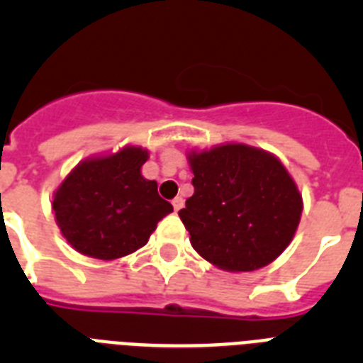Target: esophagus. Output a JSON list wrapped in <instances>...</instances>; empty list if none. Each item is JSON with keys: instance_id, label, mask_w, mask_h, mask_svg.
<instances>
[{"instance_id": "1", "label": "esophagus", "mask_w": 363, "mask_h": 363, "mask_svg": "<svg viewBox=\"0 0 363 363\" xmlns=\"http://www.w3.org/2000/svg\"><path fill=\"white\" fill-rule=\"evenodd\" d=\"M172 207H174V211L178 213V211L184 207V198H174V200H172Z\"/></svg>"}]
</instances>
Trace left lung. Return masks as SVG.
I'll use <instances>...</instances> for the list:
<instances>
[{"label": "left lung", "mask_w": 363, "mask_h": 363, "mask_svg": "<svg viewBox=\"0 0 363 363\" xmlns=\"http://www.w3.org/2000/svg\"><path fill=\"white\" fill-rule=\"evenodd\" d=\"M187 160L194 194L178 214L192 249L229 272L274 262L294 238L303 209L284 163L245 143L192 149Z\"/></svg>", "instance_id": "1"}]
</instances>
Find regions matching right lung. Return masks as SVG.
Wrapping results in <instances>:
<instances>
[{
	"instance_id": "add662e5",
	"label": "right lung",
	"mask_w": 363,
	"mask_h": 363,
	"mask_svg": "<svg viewBox=\"0 0 363 363\" xmlns=\"http://www.w3.org/2000/svg\"><path fill=\"white\" fill-rule=\"evenodd\" d=\"M149 150L125 145L91 156L65 176L52 194L56 223L74 251L96 259H116L142 249L172 205L158 184L143 178Z\"/></svg>"
}]
</instances>
